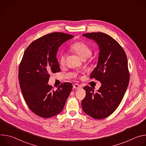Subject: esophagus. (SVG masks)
Segmentation results:
<instances>
[{"label":"esophagus","mask_w":146,"mask_h":146,"mask_svg":"<svg viewBox=\"0 0 146 146\" xmlns=\"http://www.w3.org/2000/svg\"><path fill=\"white\" fill-rule=\"evenodd\" d=\"M73 88H75V89H76V90H78V89L82 88V87H81V86L77 84H74V85H73Z\"/></svg>","instance_id":"34e87169"}]
</instances>
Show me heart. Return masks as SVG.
<instances>
[{
    "instance_id": "obj_1",
    "label": "heart",
    "mask_w": 146,
    "mask_h": 146,
    "mask_svg": "<svg viewBox=\"0 0 146 146\" xmlns=\"http://www.w3.org/2000/svg\"><path fill=\"white\" fill-rule=\"evenodd\" d=\"M70 50L73 52L77 54L81 59L85 60L89 58L92 54L91 48L86 43L82 42V41H78L74 44H72L69 48ZM66 55L65 53H61L58 61L60 65H64L65 63Z\"/></svg>"
}]
</instances>
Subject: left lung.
I'll use <instances>...</instances> for the list:
<instances>
[{"instance_id": "obj_1", "label": "left lung", "mask_w": 146, "mask_h": 146, "mask_svg": "<svg viewBox=\"0 0 146 146\" xmlns=\"http://www.w3.org/2000/svg\"><path fill=\"white\" fill-rule=\"evenodd\" d=\"M99 46L97 65L90 78L100 81L101 87L94 92L93 88L84 87L86 96L81 102L83 111L95 119L111 115L118 108L128 88L129 74L125 52L116 40L102 32L82 35Z\"/></svg>"}]
</instances>
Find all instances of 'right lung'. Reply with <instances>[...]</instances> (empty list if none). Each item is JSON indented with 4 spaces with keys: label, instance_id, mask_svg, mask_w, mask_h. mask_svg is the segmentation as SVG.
<instances>
[{
    "label": "right lung",
    "instance_id": "1",
    "mask_svg": "<svg viewBox=\"0 0 146 146\" xmlns=\"http://www.w3.org/2000/svg\"><path fill=\"white\" fill-rule=\"evenodd\" d=\"M73 35L54 32L32 42L25 50L19 67L18 79L24 98L31 110L50 118L64 109L73 86L65 82L56 90L48 84L50 74L59 72L56 58L59 47Z\"/></svg>",
    "mask_w": 146,
    "mask_h": 146
}]
</instances>
